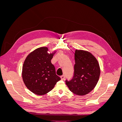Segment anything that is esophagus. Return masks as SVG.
Wrapping results in <instances>:
<instances>
[{
    "label": "esophagus",
    "instance_id": "34e87169",
    "mask_svg": "<svg viewBox=\"0 0 122 122\" xmlns=\"http://www.w3.org/2000/svg\"><path fill=\"white\" fill-rule=\"evenodd\" d=\"M65 75H62L61 76V78L62 80H65Z\"/></svg>",
    "mask_w": 122,
    "mask_h": 122
}]
</instances>
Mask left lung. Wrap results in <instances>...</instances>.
<instances>
[{"label":"left lung","instance_id":"obj_1","mask_svg":"<svg viewBox=\"0 0 122 122\" xmlns=\"http://www.w3.org/2000/svg\"><path fill=\"white\" fill-rule=\"evenodd\" d=\"M74 73L72 80H66L70 91L77 95H86L96 86L100 75L99 62L89 51L76 50Z\"/></svg>","mask_w":122,"mask_h":122}]
</instances>
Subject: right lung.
Masks as SVG:
<instances>
[{"label": "right lung", "instance_id": "1", "mask_svg": "<svg viewBox=\"0 0 122 122\" xmlns=\"http://www.w3.org/2000/svg\"><path fill=\"white\" fill-rule=\"evenodd\" d=\"M48 51L47 47L38 48L27 55L23 65V82L29 90L38 95L46 94L61 80L51 62L56 51L50 53Z\"/></svg>", "mask_w": 122, "mask_h": 122}]
</instances>
